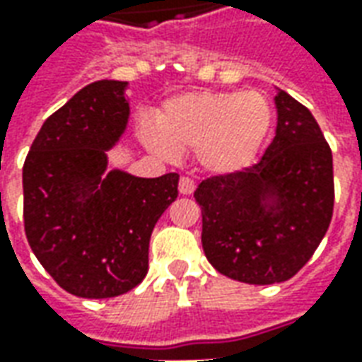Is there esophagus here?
Wrapping results in <instances>:
<instances>
[{
	"mask_svg": "<svg viewBox=\"0 0 362 362\" xmlns=\"http://www.w3.org/2000/svg\"><path fill=\"white\" fill-rule=\"evenodd\" d=\"M178 189H180V194L184 196H189V194H194V189H196V182L188 178V176H182L180 184H178Z\"/></svg>",
	"mask_w": 362,
	"mask_h": 362,
	"instance_id": "obj_1",
	"label": "esophagus"
}]
</instances>
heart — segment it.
<instances>
[{"label":"heart","instance_id":"heart-1","mask_svg":"<svg viewBox=\"0 0 362 362\" xmlns=\"http://www.w3.org/2000/svg\"><path fill=\"white\" fill-rule=\"evenodd\" d=\"M273 126L267 96L250 90H197L166 100L157 124L143 139L160 157L194 149L197 165L211 174H235L256 160Z\"/></svg>","mask_w":362,"mask_h":362}]
</instances>
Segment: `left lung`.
<instances>
[{
  "label": "left lung",
  "mask_w": 362,
  "mask_h": 362,
  "mask_svg": "<svg viewBox=\"0 0 362 362\" xmlns=\"http://www.w3.org/2000/svg\"><path fill=\"white\" fill-rule=\"evenodd\" d=\"M275 137L256 165L194 192L209 264L230 279L273 285L312 258L334 213V160L310 110L277 90Z\"/></svg>",
  "instance_id": "8db88e82"
}]
</instances>
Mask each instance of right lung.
Wrapping results in <instances>:
<instances>
[{
	"mask_svg": "<svg viewBox=\"0 0 362 362\" xmlns=\"http://www.w3.org/2000/svg\"><path fill=\"white\" fill-rule=\"evenodd\" d=\"M127 81L83 87L44 122L23 166L25 233L67 293L110 298L149 269L151 233L178 196V174L106 170L129 119Z\"/></svg>",
	"mask_w": 362,
	"mask_h": 362,
	"instance_id": "1",
	"label": "right lung"
}]
</instances>
